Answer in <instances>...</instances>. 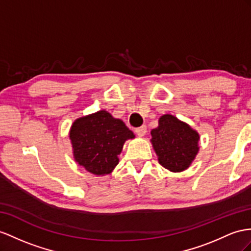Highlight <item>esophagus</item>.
Wrapping results in <instances>:
<instances>
[{"mask_svg":"<svg viewBox=\"0 0 251 251\" xmlns=\"http://www.w3.org/2000/svg\"><path fill=\"white\" fill-rule=\"evenodd\" d=\"M134 132H136L137 136L140 137V138L144 137L145 134H146V126H141V127L137 128V129L134 130Z\"/></svg>","mask_w":251,"mask_h":251,"instance_id":"obj_1","label":"esophagus"}]
</instances>
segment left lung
<instances>
[{"label": "left lung", "mask_w": 251, "mask_h": 251, "mask_svg": "<svg viewBox=\"0 0 251 251\" xmlns=\"http://www.w3.org/2000/svg\"><path fill=\"white\" fill-rule=\"evenodd\" d=\"M151 134L158 162L170 172L180 173L189 169L199 151V133L175 115H161L158 127Z\"/></svg>", "instance_id": "left-lung-1"}]
</instances>
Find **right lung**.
Returning a JSON list of instances; mask_svg holds the SVG:
<instances>
[{"label":"right lung","instance_id":"add662e5","mask_svg":"<svg viewBox=\"0 0 251 251\" xmlns=\"http://www.w3.org/2000/svg\"><path fill=\"white\" fill-rule=\"evenodd\" d=\"M73 158L96 176L110 174L119 164V155L134 133L120 119L100 110L76 119L69 132Z\"/></svg>","mask_w":251,"mask_h":251}]
</instances>
